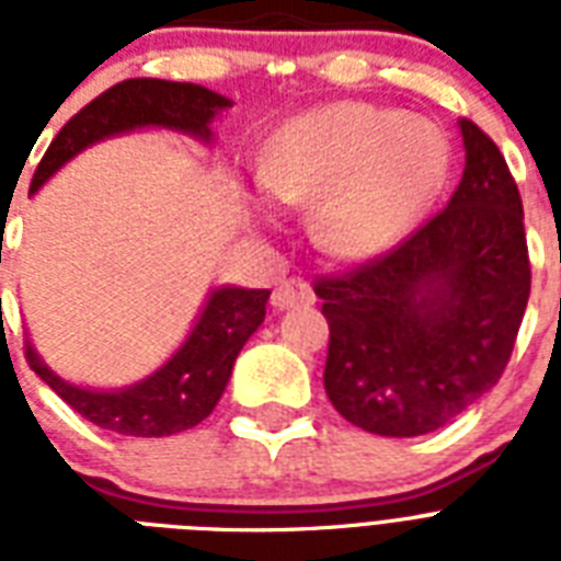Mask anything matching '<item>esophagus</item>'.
<instances>
[{"label": "esophagus", "mask_w": 561, "mask_h": 561, "mask_svg": "<svg viewBox=\"0 0 561 561\" xmlns=\"http://www.w3.org/2000/svg\"><path fill=\"white\" fill-rule=\"evenodd\" d=\"M314 302V290L306 279L299 276H290V279L279 282V288L273 290L271 306L276 311H285V308H299V306H311Z\"/></svg>", "instance_id": "esophagus-1"}]
</instances>
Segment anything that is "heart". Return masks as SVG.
<instances>
[{
	"label": "heart",
	"instance_id": "1",
	"mask_svg": "<svg viewBox=\"0 0 561 561\" xmlns=\"http://www.w3.org/2000/svg\"><path fill=\"white\" fill-rule=\"evenodd\" d=\"M448 145L431 122L343 101L290 118L259 165L279 203L317 201L314 236L329 253L367 259L390 250L434 201Z\"/></svg>",
	"mask_w": 561,
	"mask_h": 561
}]
</instances>
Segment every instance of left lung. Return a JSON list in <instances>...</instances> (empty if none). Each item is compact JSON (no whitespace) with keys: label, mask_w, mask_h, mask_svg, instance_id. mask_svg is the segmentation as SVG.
Returning a JSON list of instances; mask_svg holds the SVG:
<instances>
[{"label":"left lung","mask_w":561,"mask_h":561,"mask_svg":"<svg viewBox=\"0 0 561 561\" xmlns=\"http://www.w3.org/2000/svg\"><path fill=\"white\" fill-rule=\"evenodd\" d=\"M466 169L445 209L387 253L314 279L329 320L325 396L378 436L431 434L504 375L530 299L522 194L462 118Z\"/></svg>","instance_id":"obj_1"}]
</instances>
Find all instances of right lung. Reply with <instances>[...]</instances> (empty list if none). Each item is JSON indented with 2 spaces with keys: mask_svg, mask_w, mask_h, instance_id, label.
I'll return each instance as SVG.
<instances>
[{
  "mask_svg": "<svg viewBox=\"0 0 561 561\" xmlns=\"http://www.w3.org/2000/svg\"><path fill=\"white\" fill-rule=\"evenodd\" d=\"M229 107V99L197 83L160 81V78H130L78 110L43 153L31 192H37L66 160L81 153L87 145L125 134L136 127H171L183 134L209 139V122L218 110ZM271 290L218 288L203 308L201 320L178 355L151 378L127 390H83L66 383L37 358L25 343L28 367L92 425L125 436H171L201 425L224 396L238 352L250 334L264 323Z\"/></svg>",
  "mask_w": 561,
  "mask_h": 561,
  "instance_id": "1",
  "label": "right lung"
}]
</instances>
